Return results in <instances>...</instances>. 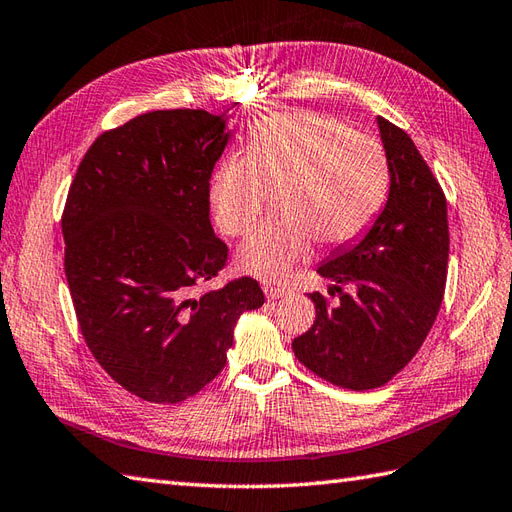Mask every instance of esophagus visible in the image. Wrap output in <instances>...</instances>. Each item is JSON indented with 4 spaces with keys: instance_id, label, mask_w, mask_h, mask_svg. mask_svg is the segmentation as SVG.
<instances>
[{
    "instance_id": "34e87169",
    "label": "esophagus",
    "mask_w": 512,
    "mask_h": 512,
    "mask_svg": "<svg viewBox=\"0 0 512 512\" xmlns=\"http://www.w3.org/2000/svg\"><path fill=\"white\" fill-rule=\"evenodd\" d=\"M264 292H266L268 299H283L285 294H290V288H288V285H281V283H266Z\"/></svg>"
}]
</instances>
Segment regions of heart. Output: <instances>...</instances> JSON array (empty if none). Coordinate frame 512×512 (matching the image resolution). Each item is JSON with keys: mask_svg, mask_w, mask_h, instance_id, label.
<instances>
[{"mask_svg": "<svg viewBox=\"0 0 512 512\" xmlns=\"http://www.w3.org/2000/svg\"><path fill=\"white\" fill-rule=\"evenodd\" d=\"M390 170L373 137L336 117L277 113L246 137V154H227L209 178V209L220 231L240 237L275 194L279 218L246 237L237 264L248 275L283 279L312 253L314 242L336 248L368 231L388 196Z\"/></svg>", "mask_w": 512, "mask_h": 512, "instance_id": "obj_1", "label": "heart"}]
</instances>
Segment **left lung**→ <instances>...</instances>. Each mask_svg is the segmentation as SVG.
<instances>
[{"mask_svg": "<svg viewBox=\"0 0 512 512\" xmlns=\"http://www.w3.org/2000/svg\"><path fill=\"white\" fill-rule=\"evenodd\" d=\"M390 170L384 211L360 244L318 268L340 303L312 292L314 325L292 340L303 366L349 390L388 384L417 355L447 283L449 224L441 183L406 130L377 117ZM344 287H351L347 293Z\"/></svg>", "mask_w": 512, "mask_h": 512, "instance_id": "left-lung-1", "label": "left lung"}]
</instances>
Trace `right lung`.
Instances as JSON below:
<instances>
[{
  "label": "right lung",
  "instance_id": "add662e5",
  "mask_svg": "<svg viewBox=\"0 0 512 512\" xmlns=\"http://www.w3.org/2000/svg\"><path fill=\"white\" fill-rule=\"evenodd\" d=\"M202 109L137 115L93 141L69 185L65 277L91 355L130 395L178 403L227 364L233 325L264 305L257 279L196 294L227 266L209 178L227 146Z\"/></svg>",
  "mask_w": 512,
  "mask_h": 512
}]
</instances>
